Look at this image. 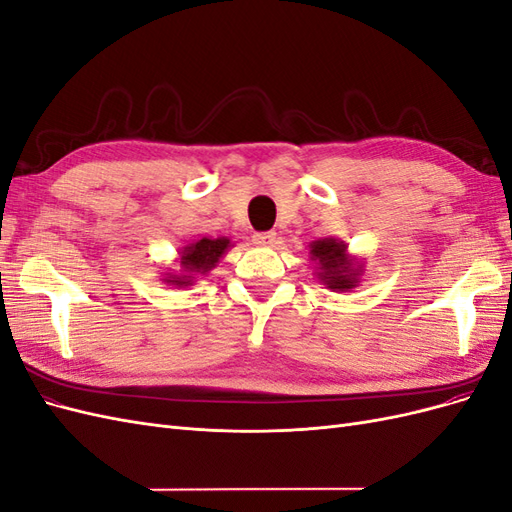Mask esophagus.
I'll list each match as a JSON object with an SVG mask.
<instances>
[{"label":"esophagus","mask_w":512,"mask_h":512,"mask_svg":"<svg viewBox=\"0 0 512 512\" xmlns=\"http://www.w3.org/2000/svg\"><path fill=\"white\" fill-rule=\"evenodd\" d=\"M254 243H256V245H267V247H271V245L277 243V235H275V232H271V230H267V232H256V235H254Z\"/></svg>","instance_id":"obj_1"}]
</instances>
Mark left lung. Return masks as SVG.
<instances>
[{"label": "left lung", "mask_w": 512, "mask_h": 512, "mask_svg": "<svg viewBox=\"0 0 512 512\" xmlns=\"http://www.w3.org/2000/svg\"><path fill=\"white\" fill-rule=\"evenodd\" d=\"M309 247H312L309 254H312V260H316L318 265V280L324 286L335 292H348L359 286L363 269L348 254V245L344 241L318 239Z\"/></svg>", "instance_id": "left-lung-1"}]
</instances>
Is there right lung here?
<instances>
[{"instance_id": "1", "label": "right lung", "mask_w": 512, "mask_h": 512, "mask_svg": "<svg viewBox=\"0 0 512 512\" xmlns=\"http://www.w3.org/2000/svg\"><path fill=\"white\" fill-rule=\"evenodd\" d=\"M230 247V239L228 237H218V239H209L203 237L190 245H185L181 250V267H183V275H170L166 273L164 282L173 284L177 288H185L192 286L196 275H205L209 273L215 265H218L220 258L224 256V252Z\"/></svg>"}]
</instances>
